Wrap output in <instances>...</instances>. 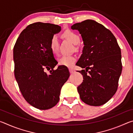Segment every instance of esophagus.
Masks as SVG:
<instances>
[{
  "label": "esophagus",
  "mask_w": 133,
  "mask_h": 133,
  "mask_svg": "<svg viewBox=\"0 0 133 133\" xmlns=\"http://www.w3.org/2000/svg\"><path fill=\"white\" fill-rule=\"evenodd\" d=\"M69 71H70V73L71 74V73H74L75 72V71L73 69H69Z\"/></svg>",
  "instance_id": "esophagus-1"
}]
</instances>
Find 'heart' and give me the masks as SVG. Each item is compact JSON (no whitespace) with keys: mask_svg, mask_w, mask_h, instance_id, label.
I'll use <instances>...</instances> for the list:
<instances>
[{"mask_svg":"<svg viewBox=\"0 0 133 133\" xmlns=\"http://www.w3.org/2000/svg\"><path fill=\"white\" fill-rule=\"evenodd\" d=\"M63 36L74 44H77L80 42V36L77 33L71 30H67L63 33ZM58 38L56 35L51 37L50 48L53 53H56L58 50ZM77 58L75 56H62L58 58V64L61 66L71 67L76 62Z\"/></svg>","mask_w":133,"mask_h":133,"instance_id":"heart-1","label":"heart"}]
</instances>
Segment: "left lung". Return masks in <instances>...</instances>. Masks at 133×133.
I'll list each match as a JSON object with an SVG mask.
<instances>
[{"instance_id":"1","label":"left lung","mask_w":133,"mask_h":133,"mask_svg":"<svg viewBox=\"0 0 133 133\" xmlns=\"http://www.w3.org/2000/svg\"><path fill=\"white\" fill-rule=\"evenodd\" d=\"M71 29L82 36L84 47L76 65L83 76L77 87L85 104L100 106L107 103L117 90L122 71L120 47L111 31L93 20L74 24Z\"/></svg>"}]
</instances>
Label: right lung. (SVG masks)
I'll return each instance as SVG.
<instances>
[{
  "label": "right lung",
  "mask_w": 133,
  "mask_h": 133,
  "mask_svg": "<svg viewBox=\"0 0 133 133\" xmlns=\"http://www.w3.org/2000/svg\"><path fill=\"white\" fill-rule=\"evenodd\" d=\"M61 27L36 22L22 31L13 48L15 76L26 102L40 110L51 109L57 104L63 85L68 80V69L59 66L50 48L52 36ZM51 69L49 75L44 69Z\"/></svg>",
  "instance_id": "right-lung-1"
}]
</instances>
